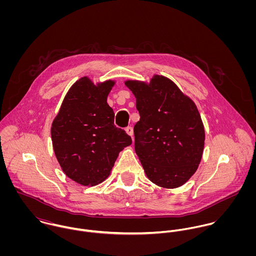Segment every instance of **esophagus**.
Here are the masks:
<instances>
[{
  "mask_svg": "<svg viewBox=\"0 0 256 256\" xmlns=\"http://www.w3.org/2000/svg\"><path fill=\"white\" fill-rule=\"evenodd\" d=\"M125 131H126V133H127L129 136L133 137V128H132V127L128 126V127L125 129Z\"/></svg>",
  "mask_w": 256,
  "mask_h": 256,
  "instance_id": "1",
  "label": "esophagus"
}]
</instances>
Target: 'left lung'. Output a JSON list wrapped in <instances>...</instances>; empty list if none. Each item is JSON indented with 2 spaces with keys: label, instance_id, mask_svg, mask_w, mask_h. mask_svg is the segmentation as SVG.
<instances>
[{
  "label": "left lung",
  "instance_id": "1",
  "mask_svg": "<svg viewBox=\"0 0 256 256\" xmlns=\"http://www.w3.org/2000/svg\"><path fill=\"white\" fill-rule=\"evenodd\" d=\"M125 84L140 114L135 150L146 178L164 188L182 186L197 170L204 148L205 130L195 104L164 76Z\"/></svg>",
  "mask_w": 256,
  "mask_h": 256
}]
</instances>
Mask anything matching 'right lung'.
Instances as JSON below:
<instances>
[{
	"label": "right lung",
	"instance_id": "obj_1",
	"mask_svg": "<svg viewBox=\"0 0 256 256\" xmlns=\"http://www.w3.org/2000/svg\"><path fill=\"white\" fill-rule=\"evenodd\" d=\"M114 84L110 80L96 86L88 76L80 78L52 123V144L60 166L84 186L102 182L119 152L132 144L131 137L114 125V112L108 104Z\"/></svg>",
	"mask_w": 256,
	"mask_h": 256
}]
</instances>
